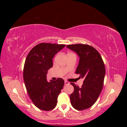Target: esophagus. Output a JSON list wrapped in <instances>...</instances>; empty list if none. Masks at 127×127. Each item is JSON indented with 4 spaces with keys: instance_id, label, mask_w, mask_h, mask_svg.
<instances>
[{
    "instance_id": "esophagus-1",
    "label": "esophagus",
    "mask_w": 127,
    "mask_h": 127,
    "mask_svg": "<svg viewBox=\"0 0 127 127\" xmlns=\"http://www.w3.org/2000/svg\"><path fill=\"white\" fill-rule=\"evenodd\" d=\"M64 84L65 85H68V84H69V83L66 80V81H64Z\"/></svg>"
}]
</instances>
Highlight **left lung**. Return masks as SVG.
<instances>
[{
	"instance_id": "8db88e82",
	"label": "left lung",
	"mask_w": 127,
	"mask_h": 127,
	"mask_svg": "<svg viewBox=\"0 0 127 127\" xmlns=\"http://www.w3.org/2000/svg\"><path fill=\"white\" fill-rule=\"evenodd\" d=\"M67 47L79 57L75 73L80 75L79 78L84 79L81 87L70 83L74 87L70 95L71 105L77 110H85L96 102L102 91L105 74V65L99 52L91 45L76 44L68 45Z\"/></svg>"
}]
</instances>
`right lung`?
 Instances as JSON below:
<instances>
[{"label": "right lung", "mask_w": 127, "mask_h": 127, "mask_svg": "<svg viewBox=\"0 0 127 127\" xmlns=\"http://www.w3.org/2000/svg\"><path fill=\"white\" fill-rule=\"evenodd\" d=\"M65 46L41 43L31 49L26 58L23 78L26 91L34 104L42 110L50 111L55 108L58 96L63 88V78L48 82L47 74L53 66V58Z\"/></svg>", "instance_id": "obj_1"}]
</instances>
